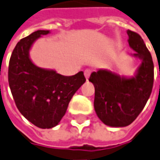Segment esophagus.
I'll return each instance as SVG.
<instances>
[{
  "mask_svg": "<svg viewBox=\"0 0 160 160\" xmlns=\"http://www.w3.org/2000/svg\"><path fill=\"white\" fill-rule=\"evenodd\" d=\"M91 72H92V70H91V69H89V68H87V69H85V70H84V77H85V78H86V80H88V78H89L90 75H91Z\"/></svg>",
  "mask_w": 160,
  "mask_h": 160,
  "instance_id": "esophagus-1",
  "label": "esophagus"
}]
</instances>
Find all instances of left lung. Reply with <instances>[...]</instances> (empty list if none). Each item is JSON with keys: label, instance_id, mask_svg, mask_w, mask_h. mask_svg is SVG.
<instances>
[{"label": "left lung", "instance_id": "obj_1", "mask_svg": "<svg viewBox=\"0 0 160 160\" xmlns=\"http://www.w3.org/2000/svg\"><path fill=\"white\" fill-rule=\"evenodd\" d=\"M130 55L141 61L133 77L120 76L108 69L91 74L89 81L95 87L94 109L98 117L110 127H126L142 112L152 93L154 78L152 58L138 33L127 31Z\"/></svg>", "mask_w": 160, "mask_h": 160}]
</instances>
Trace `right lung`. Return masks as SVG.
<instances>
[{
  "mask_svg": "<svg viewBox=\"0 0 160 160\" xmlns=\"http://www.w3.org/2000/svg\"><path fill=\"white\" fill-rule=\"evenodd\" d=\"M49 33L50 31L38 30L22 38L13 50L8 66V83L17 108L40 128L59 124L73 95L86 81L82 71L62 76L32 62L30 58L32 45Z\"/></svg>",
  "mask_w": 160,
  "mask_h": 160,
  "instance_id": "add662e5",
  "label": "right lung"
}]
</instances>
